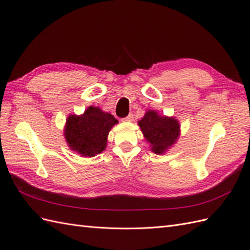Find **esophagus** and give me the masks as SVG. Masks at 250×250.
<instances>
[{"mask_svg": "<svg viewBox=\"0 0 250 250\" xmlns=\"http://www.w3.org/2000/svg\"><path fill=\"white\" fill-rule=\"evenodd\" d=\"M123 121H124V122H132V121H133V116L132 115L127 116L126 118L123 119Z\"/></svg>", "mask_w": 250, "mask_h": 250, "instance_id": "obj_1", "label": "esophagus"}]
</instances>
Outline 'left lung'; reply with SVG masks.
<instances>
[{
  "instance_id": "obj_1",
  "label": "left lung",
  "mask_w": 250,
  "mask_h": 250,
  "mask_svg": "<svg viewBox=\"0 0 250 250\" xmlns=\"http://www.w3.org/2000/svg\"><path fill=\"white\" fill-rule=\"evenodd\" d=\"M141 131L155 154H165L175 145L180 135V124L174 117L160 115L148 109L139 122Z\"/></svg>"
}]
</instances>
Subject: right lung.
<instances>
[{
    "label": "right lung",
    "mask_w": 250,
    "mask_h": 250,
    "mask_svg": "<svg viewBox=\"0 0 250 250\" xmlns=\"http://www.w3.org/2000/svg\"><path fill=\"white\" fill-rule=\"evenodd\" d=\"M118 123L109 112L88 106L82 115L71 113L66 118L63 135L71 150L83 157H93L106 148L108 133Z\"/></svg>",
    "instance_id": "1"
}]
</instances>
